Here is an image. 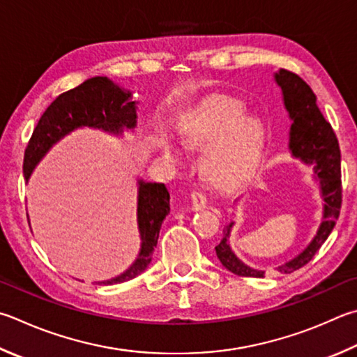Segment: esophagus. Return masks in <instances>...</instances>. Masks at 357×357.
<instances>
[{
  "label": "esophagus",
  "mask_w": 357,
  "mask_h": 357,
  "mask_svg": "<svg viewBox=\"0 0 357 357\" xmlns=\"http://www.w3.org/2000/svg\"><path fill=\"white\" fill-rule=\"evenodd\" d=\"M207 204V199L203 190H193L192 195H190V206L193 211H201L204 209Z\"/></svg>",
  "instance_id": "obj_1"
}]
</instances>
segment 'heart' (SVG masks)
I'll use <instances>...</instances> for the list:
<instances>
[{
    "instance_id": "heart-1",
    "label": "heart",
    "mask_w": 357,
    "mask_h": 357,
    "mask_svg": "<svg viewBox=\"0 0 357 357\" xmlns=\"http://www.w3.org/2000/svg\"><path fill=\"white\" fill-rule=\"evenodd\" d=\"M243 106L231 98H211L201 102L181 126V139L190 148H206L203 173L211 183H236L255 164L262 144V125L256 116H242ZM160 151L174 159L168 140L159 142Z\"/></svg>"
}]
</instances>
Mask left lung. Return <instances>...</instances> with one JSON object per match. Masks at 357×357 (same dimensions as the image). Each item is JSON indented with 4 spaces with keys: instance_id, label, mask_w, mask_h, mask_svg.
<instances>
[{
    "instance_id": "obj_1",
    "label": "left lung",
    "mask_w": 357,
    "mask_h": 357,
    "mask_svg": "<svg viewBox=\"0 0 357 357\" xmlns=\"http://www.w3.org/2000/svg\"><path fill=\"white\" fill-rule=\"evenodd\" d=\"M276 82L280 84L284 95V105L294 120L290 128V150L295 158H300L309 165H314L317 176L320 179V189L325 209L323 222L314 241L300 256L291 261L278 265L275 273L287 275L300 270L312 261L315 252L321 248L328 236L331 234L342 207V178H340V148L337 135L315 102V93L306 82L294 71L280 70L276 73ZM232 228L229 223L225 228L223 241L215 246L217 257L226 268L237 276L264 278L265 271L255 270L245 265L231 251L228 237Z\"/></svg>"
}]
</instances>
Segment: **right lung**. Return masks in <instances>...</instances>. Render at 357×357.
Returning <instances> with one entry per match:
<instances>
[{
  "instance_id": "obj_1",
  "label": "right lung",
  "mask_w": 357,
  "mask_h": 357,
  "mask_svg": "<svg viewBox=\"0 0 357 357\" xmlns=\"http://www.w3.org/2000/svg\"><path fill=\"white\" fill-rule=\"evenodd\" d=\"M129 98L131 93L123 92L102 76L92 77L81 86L61 93L40 116L26 146L23 160L24 179H29L32 168L45 156V153L75 128L93 126L114 134H120L123 128H134L135 106ZM168 201L170 195L164 184L140 181L137 222L142 250L125 273L102 284L126 282L148 267L158 245L160 225L170 212Z\"/></svg>"
}]
</instances>
